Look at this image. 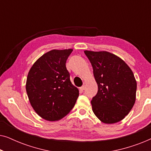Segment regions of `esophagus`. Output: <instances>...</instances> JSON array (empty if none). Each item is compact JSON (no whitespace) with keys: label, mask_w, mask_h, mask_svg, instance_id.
Here are the masks:
<instances>
[{"label":"esophagus","mask_w":151,"mask_h":151,"mask_svg":"<svg viewBox=\"0 0 151 151\" xmlns=\"http://www.w3.org/2000/svg\"><path fill=\"white\" fill-rule=\"evenodd\" d=\"M84 88H85V86H84V85H83V86H82L81 87H80V90L82 91L84 90Z\"/></svg>","instance_id":"obj_1"}]
</instances>
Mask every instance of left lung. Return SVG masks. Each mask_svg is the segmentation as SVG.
Masks as SVG:
<instances>
[{"mask_svg": "<svg viewBox=\"0 0 151 151\" xmlns=\"http://www.w3.org/2000/svg\"><path fill=\"white\" fill-rule=\"evenodd\" d=\"M93 69L98 93L92 98L94 114L105 124L121 121L135 102L137 82L123 60L107 51H84Z\"/></svg>", "mask_w": 151, "mask_h": 151, "instance_id": "1", "label": "left lung"}]
</instances>
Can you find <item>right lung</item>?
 <instances>
[{"mask_svg": "<svg viewBox=\"0 0 151 151\" xmlns=\"http://www.w3.org/2000/svg\"><path fill=\"white\" fill-rule=\"evenodd\" d=\"M73 49H53L45 53L29 71L26 91L37 114L48 121L59 120L67 115L79 96L72 84L66 62Z\"/></svg>", "mask_w": 151, "mask_h": 151, "instance_id": "obj_1", "label": "right lung"}]
</instances>
